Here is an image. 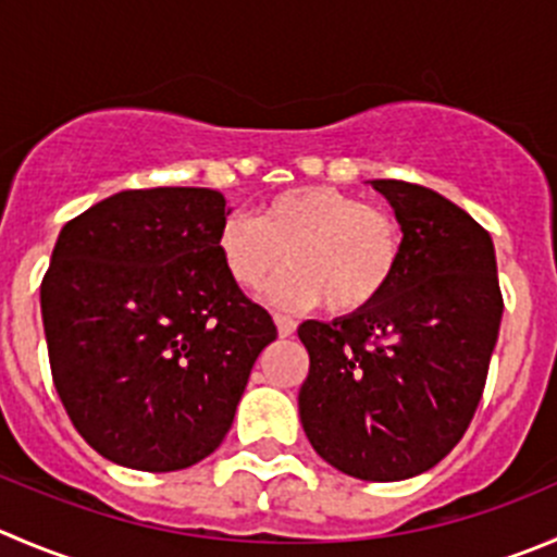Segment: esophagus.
Listing matches in <instances>:
<instances>
[{"label":"esophagus","mask_w":557,"mask_h":557,"mask_svg":"<svg viewBox=\"0 0 557 557\" xmlns=\"http://www.w3.org/2000/svg\"><path fill=\"white\" fill-rule=\"evenodd\" d=\"M274 323H277V334L280 337H290L296 332V321L288 315H274Z\"/></svg>","instance_id":"34e87169"}]
</instances>
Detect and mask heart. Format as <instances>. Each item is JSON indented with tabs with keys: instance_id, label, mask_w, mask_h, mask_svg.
<instances>
[{
	"instance_id": "obj_1",
	"label": "heart",
	"mask_w": 557,
	"mask_h": 557,
	"mask_svg": "<svg viewBox=\"0 0 557 557\" xmlns=\"http://www.w3.org/2000/svg\"><path fill=\"white\" fill-rule=\"evenodd\" d=\"M218 252L239 288L256 290L294 263L269 288V301L310 307L323 299L332 315H354L375 305L403 258L397 220L361 198L326 185H307L269 198L258 218L228 214L218 231Z\"/></svg>"
}]
</instances>
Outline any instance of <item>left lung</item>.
Here are the masks:
<instances>
[{"instance_id":"left-lung-1","label":"left lung","mask_w":557,"mask_h":557,"mask_svg":"<svg viewBox=\"0 0 557 557\" xmlns=\"http://www.w3.org/2000/svg\"><path fill=\"white\" fill-rule=\"evenodd\" d=\"M403 228V258L367 310L305 321L301 428L332 468L403 482L438 466L471 424L504 299L487 231L441 193L372 180Z\"/></svg>"}]
</instances>
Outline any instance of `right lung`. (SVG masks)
Masks as SVG:
<instances>
[{"mask_svg": "<svg viewBox=\"0 0 557 557\" xmlns=\"http://www.w3.org/2000/svg\"><path fill=\"white\" fill-rule=\"evenodd\" d=\"M228 214L209 187L124 190L59 234L40 285L53 386L116 466L169 473L212 455L277 337L223 267Z\"/></svg>", "mask_w": 557, "mask_h": 557, "instance_id": "add662e5", "label": "right lung"}]
</instances>
